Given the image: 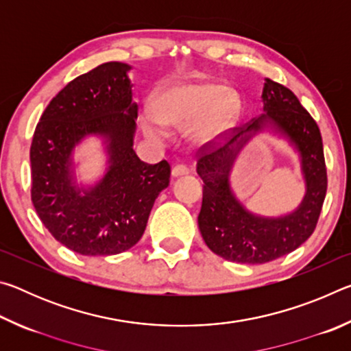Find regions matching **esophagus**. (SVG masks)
<instances>
[{
  "label": "esophagus",
  "mask_w": 351,
  "mask_h": 351,
  "mask_svg": "<svg viewBox=\"0 0 351 351\" xmlns=\"http://www.w3.org/2000/svg\"><path fill=\"white\" fill-rule=\"evenodd\" d=\"M187 173H189V169L182 164H178V165H175L173 169H171V175H173V176H184Z\"/></svg>",
  "instance_id": "1"
}]
</instances>
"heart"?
<instances>
[{
  "label": "heart",
  "mask_w": 351,
  "mask_h": 351,
  "mask_svg": "<svg viewBox=\"0 0 351 351\" xmlns=\"http://www.w3.org/2000/svg\"><path fill=\"white\" fill-rule=\"evenodd\" d=\"M237 108V100L217 83L197 82L175 86L156 102L147 100L142 106V127L152 138H164L165 127L182 128L195 122V138L204 139L218 132Z\"/></svg>",
  "instance_id": "heart-1"
}]
</instances>
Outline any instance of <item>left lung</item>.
<instances>
[{
    "mask_svg": "<svg viewBox=\"0 0 351 351\" xmlns=\"http://www.w3.org/2000/svg\"><path fill=\"white\" fill-rule=\"evenodd\" d=\"M265 114L232 132L218 134L197 153V173L203 180V206L198 226L207 247L237 263H268L293 252L316 229L326 195V165L317 123L295 94L274 80L263 88ZM266 123L293 142L301 153L307 181L302 204L289 216L263 219L252 216L230 192L228 170L241 147Z\"/></svg>",
    "mask_w": 351,
    "mask_h": 351,
    "instance_id": "1",
    "label": "left lung"
}]
</instances>
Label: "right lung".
Returning a JSON list of instances; mask_svg holds the SVG:
<instances>
[{"label": "right lung", "instance_id": "right-lung-1", "mask_svg": "<svg viewBox=\"0 0 351 351\" xmlns=\"http://www.w3.org/2000/svg\"><path fill=\"white\" fill-rule=\"evenodd\" d=\"M125 63L108 62L71 80L40 117L31 145V198L41 223L82 255H114L141 240L154 199L170 182V164H147L133 150L138 105ZM88 134L107 139L110 167L83 197L72 182L70 153Z\"/></svg>", "mask_w": 351, "mask_h": 351}]
</instances>
